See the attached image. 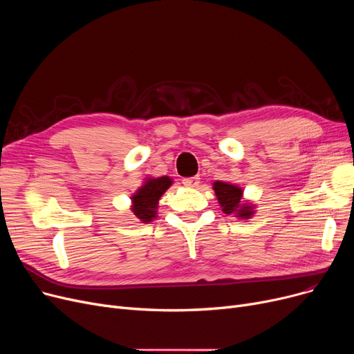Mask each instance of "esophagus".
I'll use <instances>...</instances> for the list:
<instances>
[{
	"instance_id": "esophagus-1",
	"label": "esophagus",
	"mask_w": 354,
	"mask_h": 354,
	"mask_svg": "<svg viewBox=\"0 0 354 354\" xmlns=\"http://www.w3.org/2000/svg\"><path fill=\"white\" fill-rule=\"evenodd\" d=\"M182 183L185 187L188 188H198L199 183H201V178L199 176H191V178H183Z\"/></svg>"
}]
</instances>
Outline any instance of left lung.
Listing matches in <instances>:
<instances>
[{
	"label": "left lung",
	"mask_w": 354,
	"mask_h": 354,
	"mask_svg": "<svg viewBox=\"0 0 354 354\" xmlns=\"http://www.w3.org/2000/svg\"><path fill=\"white\" fill-rule=\"evenodd\" d=\"M212 188L224 214L234 215L239 219H250L255 214V205L248 201H244V191L238 185L215 180Z\"/></svg>",
	"instance_id": "left-lung-1"
}]
</instances>
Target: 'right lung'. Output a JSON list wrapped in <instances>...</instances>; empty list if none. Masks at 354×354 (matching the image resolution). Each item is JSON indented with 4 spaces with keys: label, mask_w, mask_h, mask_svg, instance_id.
<instances>
[{
    "label": "right lung",
    "mask_w": 354,
    "mask_h": 354,
    "mask_svg": "<svg viewBox=\"0 0 354 354\" xmlns=\"http://www.w3.org/2000/svg\"><path fill=\"white\" fill-rule=\"evenodd\" d=\"M174 180L169 176L146 178L142 187L132 195V209L133 215L147 224L156 218L158 203L160 196L171 187Z\"/></svg>",
    "instance_id": "obj_1"
}]
</instances>
